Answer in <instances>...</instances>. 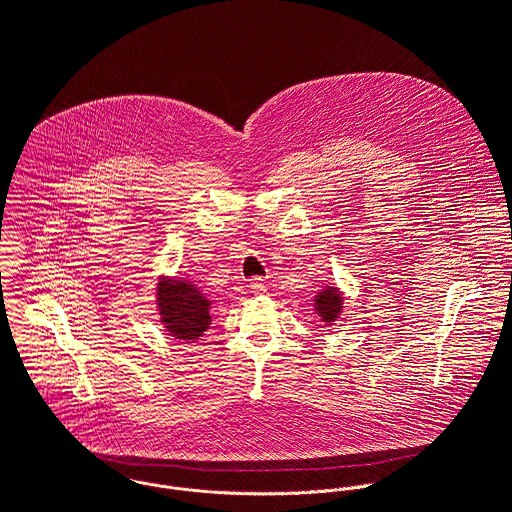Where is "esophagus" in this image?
Returning a JSON list of instances; mask_svg holds the SVG:
<instances>
[{"label": "esophagus", "instance_id": "obj_1", "mask_svg": "<svg viewBox=\"0 0 512 512\" xmlns=\"http://www.w3.org/2000/svg\"><path fill=\"white\" fill-rule=\"evenodd\" d=\"M251 291L255 295H267V285L263 283V279H253L251 281Z\"/></svg>", "mask_w": 512, "mask_h": 512}]
</instances>
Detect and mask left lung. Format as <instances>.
<instances>
[{
  "instance_id": "8db88e82",
  "label": "left lung",
  "mask_w": 512,
  "mask_h": 512,
  "mask_svg": "<svg viewBox=\"0 0 512 512\" xmlns=\"http://www.w3.org/2000/svg\"><path fill=\"white\" fill-rule=\"evenodd\" d=\"M343 307H345V295L337 285H325L313 297V311L319 317V321L327 327L335 325L341 319Z\"/></svg>"
}]
</instances>
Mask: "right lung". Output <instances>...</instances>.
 <instances>
[{
  "mask_svg": "<svg viewBox=\"0 0 512 512\" xmlns=\"http://www.w3.org/2000/svg\"><path fill=\"white\" fill-rule=\"evenodd\" d=\"M155 307L163 331L183 343L197 341L211 325V301L193 281L183 277H159Z\"/></svg>",
  "mask_w": 512,
  "mask_h": 512,
  "instance_id": "1",
  "label": "right lung"
}]
</instances>
